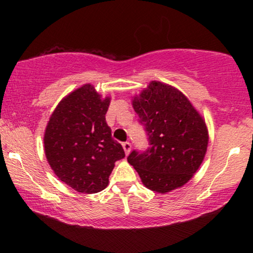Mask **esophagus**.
I'll return each mask as SVG.
<instances>
[{
  "label": "esophagus",
  "mask_w": 253,
  "mask_h": 253,
  "mask_svg": "<svg viewBox=\"0 0 253 253\" xmlns=\"http://www.w3.org/2000/svg\"><path fill=\"white\" fill-rule=\"evenodd\" d=\"M122 146L124 148V152H126V155L129 154L130 151H131V144L129 143V141H124V143L122 144Z\"/></svg>",
  "instance_id": "obj_1"
}]
</instances>
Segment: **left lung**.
I'll return each mask as SVG.
<instances>
[{"mask_svg": "<svg viewBox=\"0 0 253 253\" xmlns=\"http://www.w3.org/2000/svg\"><path fill=\"white\" fill-rule=\"evenodd\" d=\"M132 106L146 131L150 147L133 150L127 162L144 185L166 193L184 185L205 157L209 132L188 98L171 86L152 82Z\"/></svg>", "mask_w": 253, "mask_h": 253, "instance_id": "1", "label": "left lung"}]
</instances>
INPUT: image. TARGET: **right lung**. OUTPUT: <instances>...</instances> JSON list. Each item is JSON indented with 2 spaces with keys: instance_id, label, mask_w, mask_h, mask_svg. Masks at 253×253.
I'll list each match as a JSON object with an SVG mask.
<instances>
[{
  "instance_id": "right-lung-1",
  "label": "right lung",
  "mask_w": 253,
  "mask_h": 253,
  "mask_svg": "<svg viewBox=\"0 0 253 253\" xmlns=\"http://www.w3.org/2000/svg\"><path fill=\"white\" fill-rule=\"evenodd\" d=\"M109 102L92 85H83L58 103L47 124L43 141L48 164L78 192L106 189L115 162L126 157L106 122Z\"/></svg>"
}]
</instances>
